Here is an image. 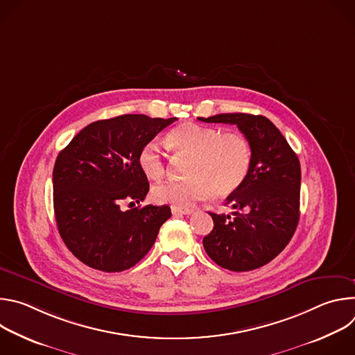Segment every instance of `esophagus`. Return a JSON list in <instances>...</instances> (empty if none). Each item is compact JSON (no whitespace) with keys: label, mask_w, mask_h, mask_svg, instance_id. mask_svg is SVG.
<instances>
[{"label":"esophagus","mask_w":355,"mask_h":355,"mask_svg":"<svg viewBox=\"0 0 355 355\" xmlns=\"http://www.w3.org/2000/svg\"><path fill=\"white\" fill-rule=\"evenodd\" d=\"M171 212L174 215H191L193 211L192 209H185V208H178V207H171Z\"/></svg>","instance_id":"1"}]
</instances>
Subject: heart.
Returning a JSON list of instances; mask_svg holds the SVG:
<instances>
[{"instance_id": "obj_1", "label": "heart", "mask_w": 355, "mask_h": 355, "mask_svg": "<svg viewBox=\"0 0 355 355\" xmlns=\"http://www.w3.org/2000/svg\"><path fill=\"white\" fill-rule=\"evenodd\" d=\"M167 140L175 155L191 157L187 167L189 178L157 184L151 196L159 204L188 208L212 195L227 198L244 184L250 173L252 147L243 133H225L218 128L187 122L174 128ZM137 163L148 180H160L166 173L164 156L153 141L141 146Z\"/></svg>"}]
</instances>
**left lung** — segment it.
Segmentation results:
<instances>
[{"mask_svg": "<svg viewBox=\"0 0 355 355\" xmlns=\"http://www.w3.org/2000/svg\"><path fill=\"white\" fill-rule=\"evenodd\" d=\"M198 119L236 125L252 147V163L244 184L226 198L225 205L234 212H211L214 229L204 237V248L218 266L230 271L260 268L279 254L296 230L299 159L266 116L219 114Z\"/></svg>", "mask_w": 355, "mask_h": 355, "instance_id": "8db88e82", "label": "left lung"}]
</instances>
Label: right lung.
<instances>
[{
	"instance_id": "1",
	"label": "right lung",
	"mask_w": 355,
	"mask_h": 355,
	"mask_svg": "<svg viewBox=\"0 0 355 355\" xmlns=\"http://www.w3.org/2000/svg\"><path fill=\"white\" fill-rule=\"evenodd\" d=\"M177 118L121 115L96 121L64 147L53 168V205L59 233L85 266L119 272L137 264L171 216L167 205L122 211L148 192L137 155L143 144Z\"/></svg>"
}]
</instances>
